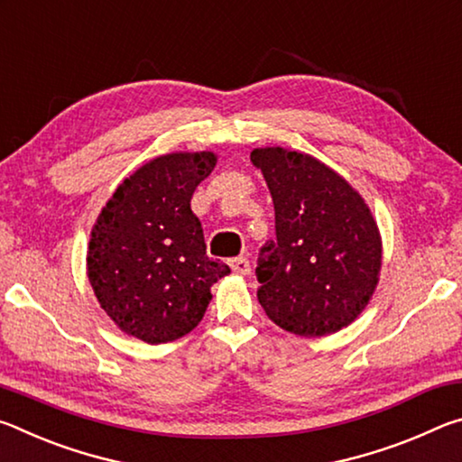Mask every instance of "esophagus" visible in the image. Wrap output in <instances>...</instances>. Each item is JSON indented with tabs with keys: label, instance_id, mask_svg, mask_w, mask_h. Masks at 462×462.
I'll return each mask as SVG.
<instances>
[{
	"label": "esophagus",
	"instance_id": "1",
	"mask_svg": "<svg viewBox=\"0 0 462 462\" xmlns=\"http://www.w3.org/2000/svg\"><path fill=\"white\" fill-rule=\"evenodd\" d=\"M228 264H230V269L236 273V275L245 277L250 273V261L246 259V256H236V259H232Z\"/></svg>",
	"mask_w": 462,
	"mask_h": 462
}]
</instances>
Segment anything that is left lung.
<instances>
[{
    "mask_svg": "<svg viewBox=\"0 0 462 462\" xmlns=\"http://www.w3.org/2000/svg\"><path fill=\"white\" fill-rule=\"evenodd\" d=\"M275 206L277 242L256 261V297L273 322L303 338L342 330L377 289L383 245L369 206L316 156L283 146L254 148Z\"/></svg>",
    "mask_w": 462,
    "mask_h": 462,
    "instance_id": "left-lung-1",
    "label": "left lung"
}]
</instances>
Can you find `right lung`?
<instances>
[{
	"label": "right lung",
	"mask_w": 462,
	"mask_h": 462,
	"mask_svg": "<svg viewBox=\"0 0 462 462\" xmlns=\"http://www.w3.org/2000/svg\"><path fill=\"white\" fill-rule=\"evenodd\" d=\"M217 154L154 156L124 179L101 208L88 246V277L101 310L124 334L146 344L173 342L201 322L212 285L230 273L206 254L198 185Z\"/></svg>",
	"instance_id": "right-lung-1"
}]
</instances>
